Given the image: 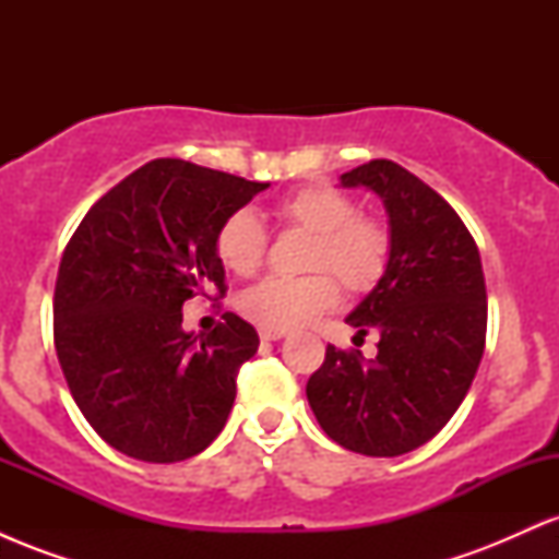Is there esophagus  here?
Segmentation results:
<instances>
[{
	"instance_id": "esophagus-1",
	"label": "esophagus",
	"mask_w": 559,
	"mask_h": 559,
	"mask_svg": "<svg viewBox=\"0 0 559 559\" xmlns=\"http://www.w3.org/2000/svg\"><path fill=\"white\" fill-rule=\"evenodd\" d=\"M286 331H271V329H260V338L262 342H278V338H284Z\"/></svg>"
}]
</instances>
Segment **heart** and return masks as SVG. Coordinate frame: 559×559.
Returning a JSON list of instances; mask_svg holds the SVG:
<instances>
[{
	"label": "heart",
	"instance_id": "b5f03b06",
	"mask_svg": "<svg viewBox=\"0 0 559 559\" xmlns=\"http://www.w3.org/2000/svg\"><path fill=\"white\" fill-rule=\"evenodd\" d=\"M288 226L316 234L307 267L310 275H265L243 288L239 310L260 329L292 331L336 307L340 275L352 294L373 292L391 262V230L381 217L357 215L355 199L331 186H307L278 202ZM267 252V230L252 210H234L215 234V254L230 273L252 275ZM334 274L331 276L330 273Z\"/></svg>",
	"mask_w": 559,
	"mask_h": 559
}]
</instances>
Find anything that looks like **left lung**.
Listing matches in <instances>:
<instances>
[{
    "label": "left lung",
    "instance_id": "1",
    "mask_svg": "<svg viewBox=\"0 0 559 559\" xmlns=\"http://www.w3.org/2000/svg\"><path fill=\"white\" fill-rule=\"evenodd\" d=\"M383 199L391 262L346 318L357 336L378 331V355L329 344L307 400L336 444L396 457L433 439L463 404L486 346V281L471 230L418 176L391 159L344 173Z\"/></svg>",
    "mask_w": 559,
    "mask_h": 559
}]
</instances>
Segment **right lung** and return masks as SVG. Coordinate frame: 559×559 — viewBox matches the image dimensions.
Wrapping results in <instances>:
<instances>
[{"instance_id":"obj_1","label":"right lung","mask_w":559,"mask_h":559,"mask_svg":"<svg viewBox=\"0 0 559 559\" xmlns=\"http://www.w3.org/2000/svg\"><path fill=\"white\" fill-rule=\"evenodd\" d=\"M262 189L186 159H152L70 236L55 284L57 360L83 418L128 457L181 463L226 426L258 331L226 312L199 338L181 329V307L226 297L215 234Z\"/></svg>"}]
</instances>
